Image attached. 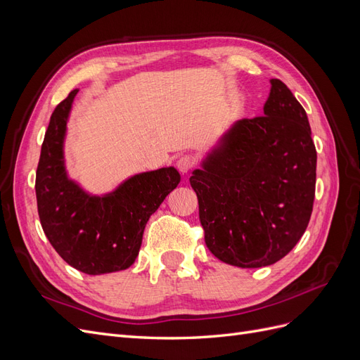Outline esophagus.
Here are the masks:
<instances>
[{
    "instance_id": "obj_1",
    "label": "esophagus",
    "mask_w": 360,
    "mask_h": 360,
    "mask_svg": "<svg viewBox=\"0 0 360 360\" xmlns=\"http://www.w3.org/2000/svg\"><path fill=\"white\" fill-rule=\"evenodd\" d=\"M177 169L183 174L189 172L195 165H197V160H195V158L192 155H181L179 159H177Z\"/></svg>"
}]
</instances>
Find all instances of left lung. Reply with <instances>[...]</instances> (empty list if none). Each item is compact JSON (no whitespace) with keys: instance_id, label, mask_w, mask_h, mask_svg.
Returning <instances> with one entry per match:
<instances>
[{"instance_id":"8db88e82","label":"left lung","mask_w":360,"mask_h":360,"mask_svg":"<svg viewBox=\"0 0 360 360\" xmlns=\"http://www.w3.org/2000/svg\"><path fill=\"white\" fill-rule=\"evenodd\" d=\"M264 115L243 118L189 179L210 252L254 269L284 258L309 224L317 150L303 106L271 79Z\"/></svg>"}]
</instances>
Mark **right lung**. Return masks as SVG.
Instances as JSON below:
<instances>
[{
  "instance_id": "obj_1",
  "label": "right lung",
  "mask_w": 360,
  "mask_h": 360,
  "mask_svg": "<svg viewBox=\"0 0 360 360\" xmlns=\"http://www.w3.org/2000/svg\"><path fill=\"white\" fill-rule=\"evenodd\" d=\"M78 90L53 110L36 172L37 210L43 231L68 264L86 275L124 270L134 264L148 217L177 188L172 167L143 172L115 192L90 197L66 177L63 139Z\"/></svg>"
}]
</instances>
